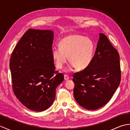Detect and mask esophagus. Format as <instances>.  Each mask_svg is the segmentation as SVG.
<instances>
[{
	"label": "esophagus",
	"instance_id": "obj_1",
	"mask_svg": "<svg viewBox=\"0 0 130 130\" xmlns=\"http://www.w3.org/2000/svg\"><path fill=\"white\" fill-rule=\"evenodd\" d=\"M69 79V77L68 75H64V80H68Z\"/></svg>",
	"mask_w": 130,
	"mask_h": 130
}]
</instances>
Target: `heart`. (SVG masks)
<instances>
[{
    "label": "heart",
    "instance_id": "heart-1",
    "mask_svg": "<svg viewBox=\"0 0 130 130\" xmlns=\"http://www.w3.org/2000/svg\"><path fill=\"white\" fill-rule=\"evenodd\" d=\"M60 47L52 50V57L57 68L61 69L67 62H70L65 72L69 73L77 68L86 69L92 62L94 52V45L90 38L82 35L73 34L63 38L59 43Z\"/></svg>",
    "mask_w": 130,
    "mask_h": 130
}]
</instances>
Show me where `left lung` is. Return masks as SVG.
<instances>
[{"instance_id":"left-lung-1","label":"left lung","mask_w":130,"mask_h":130,"mask_svg":"<svg viewBox=\"0 0 130 130\" xmlns=\"http://www.w3.org/2000/svg\"><path fill=\"white\" fill-rule=\"evenodd\" d=\"M99 35L92 62L73 75L74 98L80 106L88 110L97 109L106 104L121 82L118 52L106 35Z\"/></svg>"}]
</instances>
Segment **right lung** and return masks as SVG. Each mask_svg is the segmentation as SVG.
<instances>
[{
  "label": "right lung",
  "mask_w": 130,
  "mask_h": 130,
  "mask_svg": "<svg viewBox=\"0 0 130 130\" xmlns=\"http://www.w3.org/2000/svg\"><path fill=\"white\" fill-rule=\"evenodd\" d=\"M54 35L51 30L28 29L10 57L14 93L24 106L35 112L51 106L56 88L63 80V74L55 70L52 57Z\"/></svg>",
  "instance_id": "add662e5"
}]
</instances>
